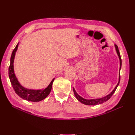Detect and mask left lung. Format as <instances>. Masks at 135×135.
<instances>
[{
	"mask_svg": "<svg viewBox=\"0 0 135 135\" xmlns=\"http://www.w3.org/2000/svg\"><path fill=\"white\" fill-rule=\"evenodd\" d=\"M115 46V50L116 52L117 53V55L119 57V61H120V68H119V72L120 70V69H121V66H122V60H121V57H120V53L119 51V50H118V47L117 46L116 44L114 45ZM120 73H119V81H118V83L117 84V85L115 86V87L114 88V89L112 91V92H110L109 95H107L106 96H104L102 98H100V99H85L84 98H83L82 97H81L80 96H79L78 94L76 92V91L75 90L74 88H73V91H74V95L76 98V99L78 100L79 101H80V103H81L85 105H98V104H103L105 102L107 101L109 99H110V97H112V96L113 95V93L115 92V90L118 87V85L119 84L120 82Z\"/></svg>",
	"mask_w": 135,
	"mask_h": 135,
	"instance_id": "left-lung-1",
	"label": "left lung"
}]
</instances>
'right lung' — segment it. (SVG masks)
<instances>
[{"label": "right lung", "instance_id": "1", "mask_svg": "<svg viewBox=\"0 0 135 135\" xmlns=\"http://www.w3.org/2000/svg\"><path fill=\"white\" fill-rule=\"evenodd\" d=\"M19 43L16 45L15 48L13 50L11 57V63L9 67V78L11 81V84L13 87L14 90L18 96L22 99L32 102H38L43 100L46 98L50 94L52 84L55 80V78L52 79L48 86L44 89H31L23 87L21 85L16 78L14 71V59L16 55V52L17 50Z\"/></svg>", "mask_w": 135, "mask_h": 135}]
</instances>
